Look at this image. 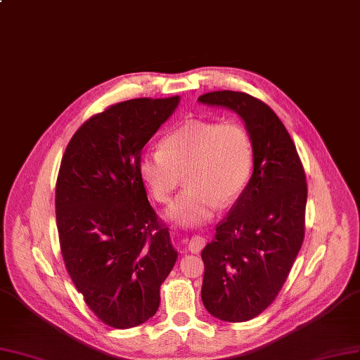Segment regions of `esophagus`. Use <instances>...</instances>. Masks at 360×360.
Listing matches in <instances>:
<instances>
[{
  "instance_id": "34e87169",
  "label": "esophagus",
  "mask_w": 360,
  "mask_h": 360,
  "mask_svg": "<svg viewBox=\"0 0 360 360\" xmlns=\"http://www.w3.org/2000/svg\"><path fill=\"white\" fill-rule=\"evenodd\" d=\"M205 243H206V240H205V238H203V236H200V235H194V236H191V238H190V240H188V250H190L191 252L197 254V252H200V251L203 250Z\"/></svg>"
}]
</instances>
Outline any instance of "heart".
Masks as SVG:
<instances>
[{"mask_svg": "<svg viewBox=\"0 0 360 360\" xmlns=\"http://www.w3.org/2000/svg\"><path fill=\"white\" fill-rule=\"evenodd\" d=\"M251 137L238 122L188 121L163 139V149L139 155V175L157 202L166 203L185 175V188L166 211L170 221L195 227L210 221L218 206L233 203L250 181Z\"/></svg>", "mask_w": 360, "mask_h": 360, "instance_id": "obj_1", "label": "heart"}]
</instances>
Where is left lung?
<instances>
[{"label": "left lung", "instance_id": "1", "mask_svg": "<svg viewBox=\"0 0 360 360\" xmlns=\"http://www.w3.org/2000/svg\"><path fill=\"white\" fill-rule=\"evenodd\" d=\"M199 103L235 112L252 142V175L202 251L205 308L223 321H248L274 302L302 247L305 172L268 104L235 91L207 92Z\"/></svg>", "mask_w": 360, "mask_h": 360}]
</instances>
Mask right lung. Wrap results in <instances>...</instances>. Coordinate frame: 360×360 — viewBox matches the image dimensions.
<instances>
[{
    "label": "right lung",
    "instance_id": "add662e5",
    "mask_svg": "<svg viewBox=\"0 0 360 360\" xmlns=\"http://www.w3.org/2000/svg\"><path fill=\"white\" fill-rule=\"evenodd\" d=\"M179 97L134 98L88 120L72 137L55 207L67 272L86 305L117 329L153 317L178 251L148 202L137 160Z\"/></svg>",
    "mask_w": 360,
    "mask_h": 360
}]
</instances>
